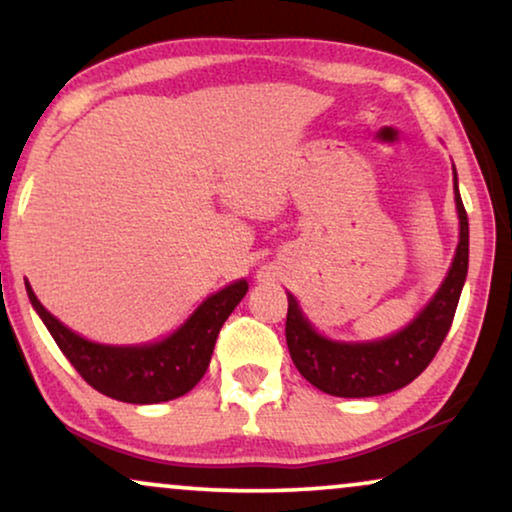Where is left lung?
Wrapping results in <instances>:
<instances>
[{
	"label": "left lung",
	"instance_id": "8db88e82",
	"mask_svg": "<svg viewBox=\"0 0 512 512\" xmlns=\"http://www.w3.org/2000/svg\"><path fill=\"white\" fill-rule=\"evenodd\" d=\"M459 212V247L443 286L422 314L401 333L377 342H333L319 335L289 293L286 345L298 373L314 387L340 398L382 396L422 375L443 345L457 312L468 272V216L454 174Z\"/></svg>",
	"mask_w": 512,
	"mask_h": 512
}]
</instances>
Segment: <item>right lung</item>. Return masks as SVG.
<instances>
[{
  "mask_svg": "<svg viewBox=\"0 0 512 512\" xmlns=\"http://www.w3.org/2000/svg\"><path fill=\"white\" fill-rule=\"evenodd\" d=\"M25 289L62 354L90 387L116 401L146 405L184 396L202 380L223 321L240 305L249 286L244 279L226 286L209 296L177 333L144 347H109L83 340L39 303L27 282Z\"/></svg>",
  "mask_w": 512,
  "mask_h": 512,
  "instance_id": "1",
  "label": "right lung"
}]
</instances>
